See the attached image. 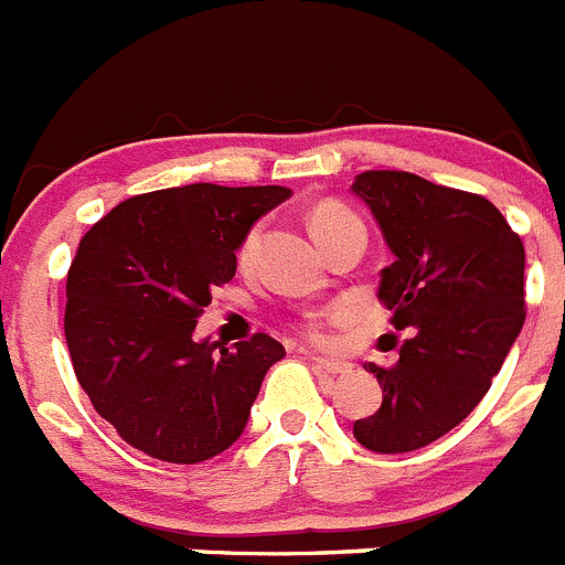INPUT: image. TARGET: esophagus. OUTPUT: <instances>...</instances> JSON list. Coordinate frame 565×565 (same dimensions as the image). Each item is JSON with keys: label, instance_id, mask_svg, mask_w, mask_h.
Listing matches in <instances>:
<instances>
[{"label": "esophagus", "instance_id": "obj_1", "mask_svg": "<svg viewBox=\"0 0 565 565\" xmlns=\"http://www.w3.org/2000/svg\"><path fill=\"white\" fill-rule=\"evenodd\" d=\"M311 364L317 371L331 373V376H339V373L351 371V362H342V359H328V356H313Z\"/></svg>", "mask_w": 565, "mask_h": 565}]
</instances>
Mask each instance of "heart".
Wrapping results in <instances>:
<instances>
[{
	"label": "heart",
	"instance_id": "obj_1",
	"mask_svg": "<svg viewBox=\"0 0 565 565\" xmlns=\"http://www.w3.org/2000/svg\"><path fill=\"white\" fill-rule=\"evenodd\" d=\"M353 221H359L356 214L344 206V203H337V201L317 203V206L311 209V214H308V223H311V232L317 239L326 237V234L333 232V228L344 226V223H353ZM248 243H252V239H248ZM248 243H246V248H248Z\"/></svg>",
	"mask_w": 565,
	"mask_h": 565
}]
</instances>
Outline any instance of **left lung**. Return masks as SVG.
<instances>
[{
  "label": "left lung",
  "mask_w": 565,
  "mask_h": 565,
  "mask_svg": "<svg viewBox=\"0 0 565 565\" xmlns=\"http://www.w3.org/2000/svg\"><path fill=\"white\" fill-rule=\"evenodd\" d=\"M351 192L376 217L393 263L379 299L413 331L396 367L367 362L382 407L353 424L373 452L422 450L476 411L523 328V243L487 198L411 172H362Z\"/></svg>",
  "instance_id": "8db88e82"
}]
</instances>
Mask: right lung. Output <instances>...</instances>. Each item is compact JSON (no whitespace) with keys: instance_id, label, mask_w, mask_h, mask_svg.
I'll list each match as a JSON object with an SVG mask.
<instances>
[{"instance_id":"add662e5","label":"right lung","mask_w":565,"mask_h":565,"mask_svg":"<svg viewBox=\"0 0 565 565\" xmlns=\"http://www.w3.org/2000/svg\"><path fill=\"white\" fill-rule=\"evenodd\" d=\"M286 186L158 189L118 203L78 243L64 337L78 384L102 418L158 461L198 463L243 436L268 367L286 348L268 333L194 339L212 288Z\"/></svg>"}]
</instances>
